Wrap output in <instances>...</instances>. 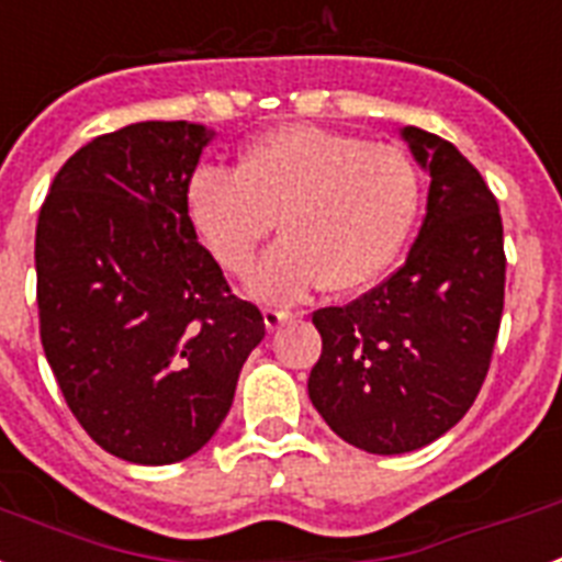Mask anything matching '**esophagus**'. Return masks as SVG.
<instances>
[{
	"label": "esophagus",
	"mask_w": 562,
	"mask_h": 562,
	"mask_svg": "<svg viewBox=\"0 0 562 562\" xmlns=\"http://www.w3.org/2000/svg\"><path fill=\"white\" fill-rule=\"evenodd\" d=\"M295 318V313H290V310H278V307H267L263 310V324H267V330L276 333L278 327H284L286 322H292Z\"/></svg>",
	"instance_id": "34e87169"
}]
</instances>
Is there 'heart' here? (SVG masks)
<instances>
[{
	"label": "heart",
	"mask_w": 562,
	"mask_h": 562,
	"mask_svg": "<svg viewBox=\"0 0 562 562\" xmlns=\"http://www.w3.org/2000/svg\"><path fill=\"white\" fill-rule=\"evenodd\" d=\"M414 160L393 146L318 125H286L247 148L238 169H201L189 183L192 224L226 272H244L276 226L284 238L249 270L263 301L313 286L347 292L373 281L419 212Z\"/></svg>",
	"instance_id": "obj_1"
}]
</instances>
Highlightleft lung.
Here are the masks:
<instances>
[{"mask_svg":"<svg viewBox=\"0 0 562 562\" xmlns=\"http://www.w3.org/2000/svg\"><path fill=\"white\" fill-rule=\"evenodd\" d=\"M430 175L428 209L405 263L347 307L313 313L322 359L310 402L345 442L368 453L425 448L474 405L505 299L497 198L453 143L402 128Z\"/></svg>","mask_w":562,"mask_h":562,"instance_id":"1","label":"left lung"}]
</instances>
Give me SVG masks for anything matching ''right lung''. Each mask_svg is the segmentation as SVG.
<instances>
[{
  "mask_svg": "<svg viewBox=\"0 0 562 562\" xmlns=\"http://www.w3.org/2000/svg\"><path fill=\"white\" fill-rule=\"evenodd\" d=\"M212 132L146 120L65 160L36 224L45 359L86 434L137 465L215 437L261 310L232 295L198 244L189 180Z\"/></svg>",
  "mask_w": 562,
  "mask_h": 562,
  "instance_id": "obj_1",
  "label": "right lung"
}]
</instances>
